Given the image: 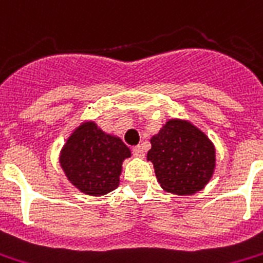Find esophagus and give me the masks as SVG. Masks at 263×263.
<instances>
[{
	"label": "esophagus",
	"mask_w": 263,
	"mask_h": 263,
	"mask_svg": "<svg viewBox=\"0 0 263 263\" xmlns=\"http://www.w3.org/2000/svg\"><path fill=\"white\" fill-rule=\"evenodd\" d=\"M132 153L135 157H139V158H143L145 157V150H143V146H135L134 149H132Z\"/></svg>",
	"instance_id": "1"
}]
</instances>
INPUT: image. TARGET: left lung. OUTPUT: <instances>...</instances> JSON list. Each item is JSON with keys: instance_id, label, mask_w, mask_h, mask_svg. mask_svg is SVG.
<instances>
[{"instance_id": "1", "label": "left lung", "mask_w": 263, "mask_h": 263, "mask_svg": "<svg viewBox=\"0 0 263 263\" xmlns=\"http://www.w3.org/2000/svg\"><path fill=\"white\" fill-rule=\"evenodd\" d=\"M147 160L165 192L190 196L203 190L214 174L215 147L208 136L185 120H170L150 139Z\"/></svg>"}]
</instances>
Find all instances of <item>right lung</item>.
I'll return each mask as SVG.
<instances>
[{
	"instance_id": "obj_1",
	"label": "right lung",
	"mask_w": 263,
	"mask_h": 263,
	"mask_svg": "<svg viewBox=\"0 0 263 263\" xmlns=\"http://www.w3.org/2000/svg\"><path fill=\"white\" fill-rule=\"evenodd\" d=\"M128 157L131 150L123 140L87 121L69 136L59 161L70 183L80 192L103 196L117 189L123 161Z\"/></svg>"
}]
</instances>
